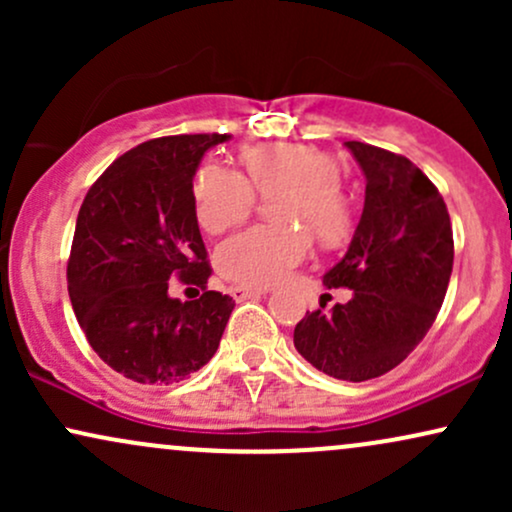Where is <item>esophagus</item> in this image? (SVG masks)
Masks as SVG:
<instances>
[{"mask_svg": "<svg viewBox=\"0 0 512 512\" xmlns=\"http://www.w3.org/2000/svg\"><path fill=\"white\" fill-rule=\"evenodd\" d=\"M267 289H255V286H231V296L236 298V301H245V298H252V296H264Z\"/></svg>", "mask_w": 512, "mask_h": 512, "instance_id": "esophagus-1", "label": "esophagus"}]
</instances>
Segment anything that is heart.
<instances>
[{
	"label": "heart",
	"instance_id": "1",
	"mask_svg": "<svg viewBox=\"0 0 512 512\" xmlns=\"http://www.w3.org/2000/svg\"><path fill=\"white\" fill-rule=\"evenodd\" d=\"M248 178L236 168L207 161L195 175V214L207 233H223L243 223L257 207V193L274 199L279 223L252 226L228 238L216 252L226 279L240 286H272L284 281L310 255V231L322 243H337L354 221L344 192L339 161L315 146L262 144L243 151Z\"/></svg>",
	"mask_w": 512,
	"mask_h": 512
}]
</instances>
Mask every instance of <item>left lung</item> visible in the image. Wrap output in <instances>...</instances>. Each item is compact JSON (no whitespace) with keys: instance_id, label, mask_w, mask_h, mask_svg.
<instances>
[{"instance_id":"8db88e82","label":"left lung","mask_w":512,"mask_h":512,"mask_svg":"<svg viewBox=\"0 0 512 512\" xmlns=\"http://www.w3.org/2000/svg\"><path fill=\"white\" fill-rule=\"evenodd\" d=\"M346 149L366 175V202L349 250L322 281L351 296L305 313L293 344L322 373L363 383L399 366L431 330L455 243L448 207L424 170L380 146Z\"/></svg>"}]
</instances>
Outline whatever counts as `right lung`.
<instances>
[{"mask_svg":"<svg viewBox=\"0 0 512 512\" xmlns=\"http://www.w3.org/2000/svg\"><path fill=\"white\" fill-rule=\"evenodd\" d=\"M228 134H175L134 146L91 185L76 216L67 286L88 344L142 385L180 383L209 363L233 298L209 291L211 264L197 226L192 178ZM168 278L203 289L167 296Z\"/></svg>","mask_w":512,"mask_h":512,"instance_id":"add662e5","label":"right lung"}]
</instances>
